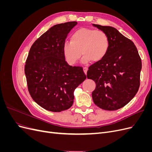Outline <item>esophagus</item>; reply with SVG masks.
Returning <instances> with one entry per match:
<instances>
[{"label":"esophagus","instance_id":"1","mask_svg":"<svg viewBox=\"0 0 152 152\" xmlns=\"http://www.w3.org/2000/svg\"><path fill=\"white\" fill-rule=\"evenodd\" d=\"M83 70H84V73H85V74L86 75V74H87V70H88V68H87V67H84Z\"/></svg>","mask_w":152,"mask_h":152}]
</instances>
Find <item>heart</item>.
I'll return each instance as SVG.
<instances>
[{
    "label": "heart",
    "instance_id": "b5f03b06",
    "mask_svg": "<svg viewBox=\"0 0 152 152\" xmlns=\"http://www.w3.org/2000/svg\"><path fill=\"white\" fill-rule=\"evenodd\" d=\"M110 46L108 35L102 30L82 28L76 30L70 37V42L63 45V54L66 63L75 65L82 54L84 63L99 62L107 56Z\"/></svg>",
    "mask_w": 152,
    "mask_h": 152
}]
</instances>
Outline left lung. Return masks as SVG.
I'll return each instance as SVG.
<instances>
[{
  "mask_svg": "<svg viewBox=\"0 0 152 152\" xmlns=\"http://www.w3.org/2000/svg\"><path fill=\"white\" fill-rule=\"evenodd\" d=\"M93 26L108 35L110 46L103 59L89 67L87 77L96 83L92 93L94 104L113 111L126 105L138 91L141 59L134 42L116 28Z\"/></svg>",
  "mask_w": 152,
  "mask_h": 152,
  "instance_id": "8db88e82",
  "label": "left lung"
}]
</instances>
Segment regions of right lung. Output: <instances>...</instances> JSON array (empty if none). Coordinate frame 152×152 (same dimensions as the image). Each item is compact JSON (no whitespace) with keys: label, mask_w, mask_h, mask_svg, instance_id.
Here are the masks:
<instances>
[{"label":"right lung","mask_w":152,"mask_h":152,"mask_svg":"<svg viewBox=\"0 0 152 152\" xmlns=\"http://www.w3.org/2000/svg\"><path fill=\"white\" fill-rule=\"evenodd\" d=\"M76 21L50 28L31 45L25 66L29 93L41 107L53 112L70 108L73 92L86 79L81 66H70L63 54V45Z\"/></svg>","instance_id":"add662e5"}]
</instances>
